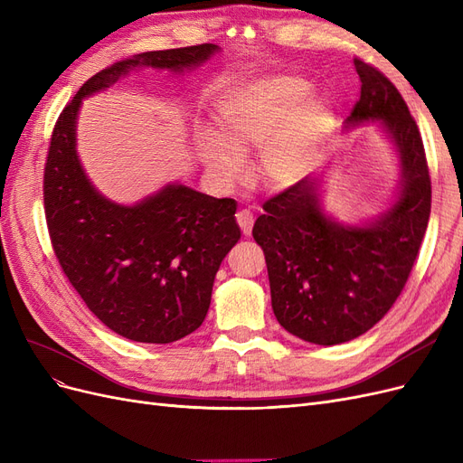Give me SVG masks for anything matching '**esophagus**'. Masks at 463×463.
I'll list each match as a JSON object with an SVG mask.
<instances>
[{
    "label": "esophagus",
    "mask_w": 463,
    "mask_h": 463,
    "mask_svg": "<svg viewBox=\"0 0 463 463\" xmlns=\"http://www.w3.org/2000/svg\"><path fill=\"white\" fill-rule=\"evenodd\" d=\"M235 220H237V223H240L241 232L245 235H250V232H253V223H255L253 213H250V210H247V208H243V210H240V213L235 214Z\"/></svg>",
    "instance_id": "34e87169"
}]
</instances>
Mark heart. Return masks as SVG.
Returning <instances> with one entry per match:
<instances>
[{"instance_id":"1","label":"heart","mask_w":463,"mask_h":463,"mask_svg":"<svg viewBox=\"0 0 463 463\" xmlns=\"http://www.w3.org/2000/svg\"><path fill=\"white\" fill-rule=\"evenodd\" d=\"M298 75L243 80L223 92L214 108L216 133L199 131L194 143L203 164L222 184H237L245 160L261 150L260 174L272 187H291L322 156L332 123L330 108Z\"/></svg>"}]
</instances>
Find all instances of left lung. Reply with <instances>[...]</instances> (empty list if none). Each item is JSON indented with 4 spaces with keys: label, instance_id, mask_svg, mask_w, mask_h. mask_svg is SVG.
Returning <instances> with one entry per match:
<instances>
[{
    "label": "left lung",
    "instance_id": "obj_1",
    "mask_svg": "<svg viewBox=\"0 0 463 463\" xmlns=\"http://www.w3.org/2000/svg\"><path fill=\"white\" fill-rule=\"evenodd\" d=\"M354 65L361 96L345 129L381 128L400 160L394 199L376 216L345 223L322 206V177H305L266 201L253 228L278 322L318 345L354 340L390 311L430 216V177L415 119L381 71L357 58Z\"/></svg>",
    "mask_w": 463,
    "mask_h": 463
}]
</instances>
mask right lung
Masks as SVG:
<instances>
[{"label":"right lung","mask_w":463,"mask_h":463,"mask_svg":"<svg viewBox=\"0 0 463 463\" xmlns=\"http://www.w3.org/2000/svg\"><path fill=\"white\" fill-rule=\"evenodd\" d=\"M218 52L201 44L109 65L80 87L53 128L44 204L55 257L89 309L133 342L172 344L203 325L216 272L241 237L237 203L184 184H167L135 204L104 197L79 160V111L85 98L137 69L193 71Z\"/></svg>","instance_id":"obj_1"}]
</instances>
